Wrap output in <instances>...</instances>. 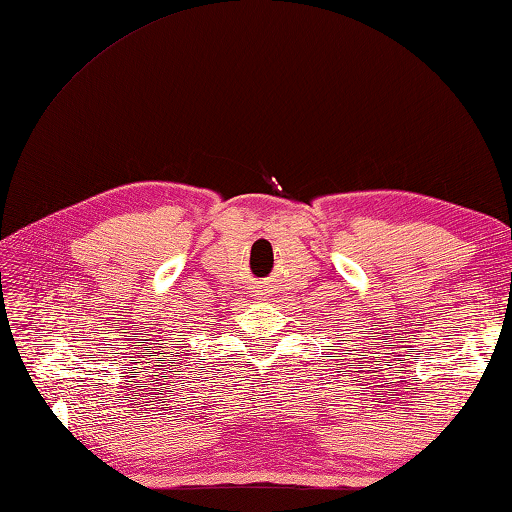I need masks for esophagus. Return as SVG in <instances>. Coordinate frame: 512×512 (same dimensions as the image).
Wrapping results in <instances>:
<instances>
[{
	"label": "esophagus",
	"instance_id": "1",
	"mask_svg": "<svg viewBox=\"0 0 512 512\" xmlns=\"http://www.w3.org/2000/svg\"><path fill=\"white\" fill-rule=\"evenodd\" d=\"M256 300H269V289H263V287H258L256 289Z\"/></svg>",
	"mask_w": 512,
	"mask_h": 512
}]
</instances>
